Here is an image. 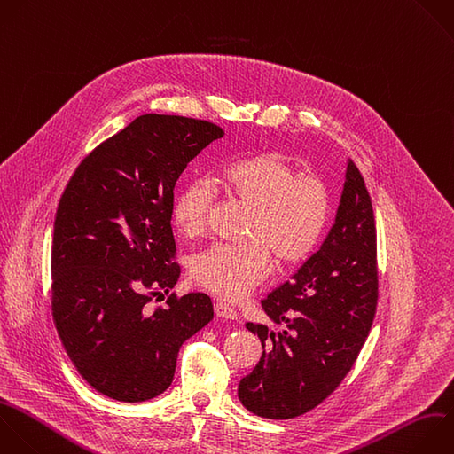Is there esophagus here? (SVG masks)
I'll list each match as a JSON object with an SVG mask.
<instances>
[{"mask_svg": "<svg viewBox=\"0 0 454 454\" xmlns=\"http://www.w3.org/2000/svg\"><path fill=\"white\" fill-rule=\"evenodd\" d=\"M215 314H216L218 317H223V319H238L236 309L231 307L229 303H225V301H218V303L215 305Z\"/></svg>", "mask_w": 454, "mask_h": 454, "instance_id": "1", "label": "esophagus"}]
</instances>
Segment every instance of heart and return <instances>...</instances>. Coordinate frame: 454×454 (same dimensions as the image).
I'll return each instance as SVG.
<instances>
[{"label": "heart", "mask_w": 454, "mask_h": 454, "mask_svg": "<svg viewBox=\"0 0 454 454\" xmlns=\"http://www.w3.org/2000/svg\"><path fill=\"white\" fill-rule=\"evenodd\" d=\"M218 186L254 211L247 245H213L192 264L193 278L227 300H239L271 268V254L282 266L296 264L317 247L328 220L330 199L325 183L300 176L278 153H257L225 167ZM211 188L204 181L184 186L174 204V220L184 236L207 227Z\"/></svg>", "instance_id": "heart-1"}]
</instances>
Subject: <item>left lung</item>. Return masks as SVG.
Instances as JSON below:
<instances>
[{
    "label": "left lung",
    "mask_w": 454,
    "mask_h": 454,
    "mask_svg": "<svg viewBox=\"0 0 454 454\" xmlns=\"http://www.w3.org/2000/svg\"><path fill=\"white\" fill-rule=\"evenodd\" d=\"M378 300L376 227L371 197L351 160L335 222L325 241L262 301L286 330L247 323L262 356L241 378L238 397L266 419L298 417L326 399L349 372L369 335Z\"/></svg>",
    "instance_id": "8db88e82"
}]
</instances>
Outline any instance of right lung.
Instances as JSON below:
<instances>
[{
  "instance_id": "obj_1",
  "label": "right lung",
  "mask_w": 454,
  "mask_h": 454,
  "mask_svg": "<svg viewBox=\"0 0 454 454\" xmlns=\"http://www.w3.org/2000/svg\"><path fill=\"white\" fill-rule=\"evenodd\" d=\"M223 129L145 114L94 149L57 211L53 317L67 355L101 394L126 403L165 392L184 340L213 319L211 298L188 293L151 312L181 277L172 234L174 186Z\"/></svg>"
}]
</instances>
